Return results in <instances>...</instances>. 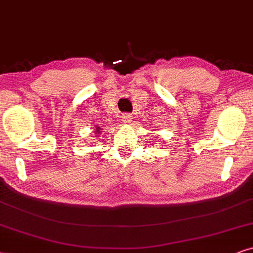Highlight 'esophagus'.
I'll list each match as a JSON object with an SVG mask.
<instances>
[{"label": "esophagus", "mask_w": 253, "mask_h": 253, "mask_svg": "<svg viewBox=\"0 0 253 253\" xmlns=\"http://www.w3.org/2000/svg\"><path fill=\"white\" fill-rule=\"evenodd\" d=\"M121 119H123L124 123H128V121L130 120V116H129L128 113L123 114V116H121Z\"/></svg>", "instance_id": "34e87169"}]
</instances>
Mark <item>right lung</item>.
<instances>
[{
    "instance_id": "1",
    "label": "right lung",
    "mask_w": 253,
    "mask_h": 253,
    "mask_svg": "<svg viewBox=\"0 0 253 253\" xmlns=\"http://www.w3.org/2000/svg\"><path fill=\"white\" fill-rule=\"evenodd\" d=\"M98 132H99V130H98Z\"/></svg>"
}]
</instances>
